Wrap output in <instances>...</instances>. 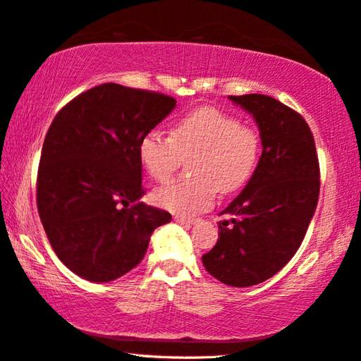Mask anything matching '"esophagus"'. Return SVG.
<instances>
[{
    "mask_svg": "<svg viewBox=\"0 0 361 361\" xmlns=\"http://www.w3.org/2000/svg\"><path fill=\"white\" fill-rule=\"evenodd\" d=\"M175 222H176V224H180V225H183V227H191V225H195V224H196V220H192V219H185V217H178V215H176V217H175Z\"/></svg>",
    "mask_w": 361,
    "mask_h": 361,
    "instance_id": "34e87169",
    "label": "esophagus"
}]
</instances>
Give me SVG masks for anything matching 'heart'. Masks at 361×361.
<instances>
[{"label": "heart", "instance_id": "b5f03b06", "mask_svg": "<svg viewBox=\"0 0 361 361\" xmlns=\"http://www.w3.org/2000/svg\"><path fill=\"white\" fill-rule=\"evenodd\" d=\"M259 139L238 120L217 109H199L183 116L170 136L149 131L137 155L150 178L164 181L191 157V178L175 180L152 192L154 202L180 217H195L214 206L217 191L233 192L250 178L257 162Z\"/></svg>", "mask_w": 361, "mask_h": 361}]
</instances>
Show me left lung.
I'll return each mask as SVG.
<instances>
[{
  "label": "left lung",
  "instance_id": "1",
  "mask_svg": "<svg viewBox=\"0 0 361 361\" xmlns=\"http://www.w3.org/2000/svg\"><path fill=\"white\" fill-rule=\"evenodd\" d=\"M256 121L261 157L245 190L219 222V240L202 256L212 277L230 287L267 281L292 259L319 197V164L310 126L297 111L262 94L230 95Z\"/></svg>",
  "mask_w": 361,
  "mask_h": 361
}]
</instances>
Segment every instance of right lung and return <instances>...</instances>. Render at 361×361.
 I'll list each match as a JSON object with an SVG mask.
<instances>
[{"instance_id": "obj_1", "label": "right lung", "mask_w": 361, "mask_h": 361, "mask_svg": "<svg viewBox=\"0 0 361 361\" xmlns=\"http://www.w3.org/2000/svg\"><path fill=\"white\" fill-rule=\"evenodd\" d=\"M176 100L106 82L63 106L48 129L37 207L60 261L89 282H111L136 267L150 235L171 215L146 206L137 147Z\"/></svg>"}]
</instances>
